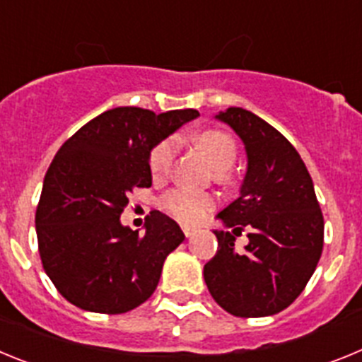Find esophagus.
<instances>
[{
  "label": "esophagus",
  "mask_w": 362,
  "mask_h": 362,
  "mask_svg": "<svg viewBox=\"0 0 362 362\" xmlns=\"http://www.w3.org/2000/svg\"><path fill=\"white\" fill-rule=\"evenodd\" d=\"M181 230H183V233L187 238H192V235L196 233V228H192V226H181Z\"/></svg>",
  "instance_id": "34e87169"
}]
</instances>
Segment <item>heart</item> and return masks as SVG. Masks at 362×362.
Wrapping results in <instances>:
<instances>
[{"label":"heart","instance_id":"obj_1","mask_svg":"<svg viewBox=\"0 0 362 362\" xmlns=\"http://www.w3.org/2000/svg\"><path fill=\"white\" fill-rule=\"evenodd\" d=\"M196 145L201 152L212 161L216 166V179L221 183L230 181V166L238 156L235 139L228 132L219 129H206L196 136ZM175 153H177V141L174 137H166L163 141L150 150L148 166L153 177H165L174 165ZM216 204V197L209 192L188 190V188H174L166 196H163L161 206L166 214H170L174 219L181 221L185 225L199 223Z\"/></svg>","mask_w":362,"mask_h":362}]
</instances>
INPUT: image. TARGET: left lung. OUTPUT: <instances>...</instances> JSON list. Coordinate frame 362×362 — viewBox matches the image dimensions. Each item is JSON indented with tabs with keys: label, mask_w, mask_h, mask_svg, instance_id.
Wrapping results in <instances>:
<instances>
[{
	"label": "left lung",
	"mask_w": 362,
	"mask_h": 362,
	"mask_svg": "<svg viewBox=\"0 0 362 362\" xmlns=\"http://www.w3.org/2000/svg\"><path fill=\"white\" fill-rule=\"evenodd\" d=\"M217 119L245 143L248 170L241 196L219 217L217 252L204 264L210 296L238 317H264L288 308L315 272L325 241V219L312 177L292 143L267 121L239 107ZM246 228L251 243L235 252V235Z\"/></svg>",
	"instance_id": "1"
}]
</instances>
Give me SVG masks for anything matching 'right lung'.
<instances>
[{
  "label": "right lung",
  "mask_w": 362,
  "mask_h": 362,
  "mask_svg": "<svg viewBox=\"0 0 362 362\" xmlns=\"http://www.w3.org/2000/svg\"><path fill=\"white\" fill-rule=\"evenodd\" d=\"M197 116L194 108L156 116L117 107L83 124L57 150L45 174L36 232L45 272L69 303L124 313L152 296L183 232L158 210L146 216L143 235L121 225L119 216L130 192L152 187L150 150Z\"/></svg>",
  "instance_id": "right-lung-1"
}]
</instances>
